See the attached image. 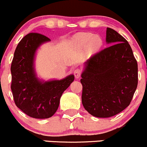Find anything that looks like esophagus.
Wrapping results in <instances>:
<instances>
[{"instance_id": "34e87169", "label": "esophagus", "mask_w": 147, "mask_h": 147, "mask_svg": "<svg viewBox=\"0 0 147 147\" xmlns=\"http://www.w3.org/2000/svg\"><path fill=\"white\" fill-rule=\"evenodd\" d=\"M74 75H75V77L76 79L80 78V75H81V70L80 69H76L75 71H74Z\"/></svg>"}]
</instances>
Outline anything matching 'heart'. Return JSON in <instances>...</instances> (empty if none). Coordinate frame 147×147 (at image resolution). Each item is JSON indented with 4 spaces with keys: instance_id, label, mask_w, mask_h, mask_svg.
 Here are the masks:
<instances>
[{
    "instance_id": "obj_1",
    "label": "heart",
    "mask_w": 147,
    "mask_h": 147,
    "mask_svg": "<svg viewBox=\"0 0 147 147\" xmlns=\"http://www.w3.org/2000/svg\"><path fill=\"white\" fill-rule=\"evenodd\" d=\"M75 44L81 49L88 47L89 51L94 53L101 49L103 41L98 35H93L90 33H82L76 35L75 38Z\"/></svg>"
}]
</instances>
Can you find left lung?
<instances>
[{
	"instance_id": "1",
	"label": "left lung",
	"mask_w": 147,
	"mask_h": 147,
	"mask_svg": "<svg viewBox=\"0 0 147 147\" xmlns=\"http://www.w3.org/2000/svg\"><path fill=\"white\" fill-rule=\"evenodd\" d=\"M109 44L84 63L80 80L82 102L97 118L117 115L129 105L138 83V67L129 43L113 29H106Z\"/></svg>"
}]
</instances>
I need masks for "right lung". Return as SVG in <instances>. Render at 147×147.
<instances>
[{
  "label": "right lung",
  "mask_w": 147,
  "mask_h": 147,
  "mask_svg": "<svg viewBox=\"0 0 147 147\" xmlns=\"http://www.w3.org/2000/svg\"><path fill=\"white\" fill-rule=\"evenodd\" d=\"M51 39L38 33H29L20 41L11 64V90L15 104L34 118H51L58 110L65 90L75 80L69 75L62 80H43L35 70L36 51Z\"/></svg>",
  "instance_id": "right-lung-1"
}]
</instances>
